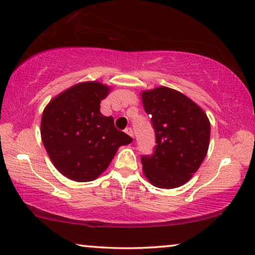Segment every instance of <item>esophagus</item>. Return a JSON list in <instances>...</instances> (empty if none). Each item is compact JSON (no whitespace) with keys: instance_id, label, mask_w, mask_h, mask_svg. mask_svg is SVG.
I'll return each instance as SVG.
<instances>
[{"instance_id":"34e87169","label":"esophagus","mask_w":255,"mask_h":255,"mask_svg":"<svg viewBox=\"0 0 255 255\" xmlns=\"http://www.w3.org/2000/svg\"><path fill=\"white\" fill-rule=\"evenodd\" d=\"M125 132H127L130 137H132V138H133V131H132V128H125Z\"/></svg>"}]
</instances>
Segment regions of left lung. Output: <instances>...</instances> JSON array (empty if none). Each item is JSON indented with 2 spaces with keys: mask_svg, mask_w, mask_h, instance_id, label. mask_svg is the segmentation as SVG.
Masks as SVG:
<instances>
[{
  "mask_svg": "<svg viewBox=\"0 0 255 255\" xmlns=\"http://www.w3.org/2000/svg\"><path fill=\"white\" fill-rule=\"evenodd\" d=\"M144 110L155 128V152L142 156L143 172L157 188L187 183L202 164L210 139V123L202 109L178 91L161 86L143 91Z\"/></svg>",
  "mask_w": 255,
  "mask_h": 255,
  "instance_id": "obj_1",
  "label": "left lung"
}]
</instances>
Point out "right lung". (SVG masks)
Segmentation results:
<instances>
[{
    "label": "right lung",
    "mask_w": 255,
    "mask_h": 255,
    "mask_svg": "<svg viewBox=\"0 0 255 255\" xmlns=\"http://www.w3.org/2000/svg\"><path fill=\"white\" fill-rule=\"evenodd\" d=\"M110 87L85 81L53 98L42 112L41 139L62 175L77 182L96 180L106 170L118 147L132 138L116 128L113 117L100 113Z\"/></svg>",
    "instance_id": "1"
}]
</instances>
